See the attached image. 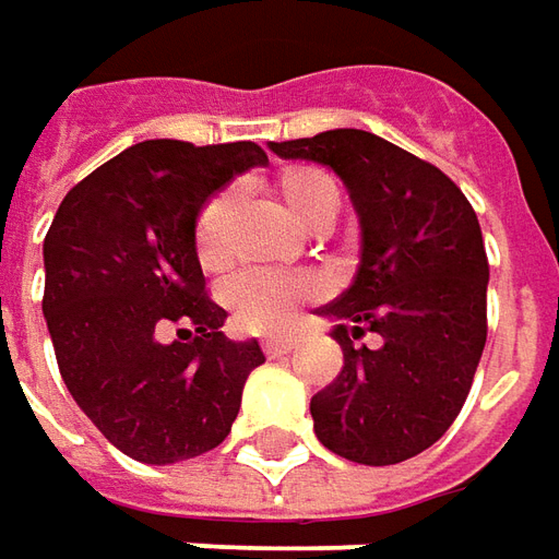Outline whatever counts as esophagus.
<instances>
[{
	"label": "esophagus",
	"instance_id": "34e87169",
	"mask_svg": "<svg viewBox=\"0 0 559 559\" xmlns=\"http://www.w3.org/2000/svg\"><path fill=\"white\" fill-rule=\"evenodd\" d=\"M261 347H264V354L267 357H283L292 350V338H283V335H267V338L261 341Z\"/></svg>",
	"mask_w": 559,
	"mask_h": 559
}]
</instances>
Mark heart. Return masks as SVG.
<instances>
[{
    "instance_id": "b5f03b06",
    "label": "heart",
    "mask_w": 559,
    "mask_h": 559,
    "mask_svg": "<svg viewBox=\"0 0 559 559\" xmlns=\"http://www.w3.org/2000/svg\"><path fill=\"white\" fill-rule=\"evenodd\" d=\"M276 193L301 227L320 230L338 212V187L320 168L292 166L280 171ZM230 215L234 193L218 190L202 202L193 221V254L202 271L218 273L230 264ZM320 298V283L310 273L246 271L224 286V305L249 332H280L298 307Z\"/></svg>"
}]
</instances>
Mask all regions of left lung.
I'll return each mask as SVG.
<instances>
[{
    "label": "left lung",
    "instance_id": "8db88e82",
    "mask_svg": "<svg viewBox=\"0 0 559 559\" xmlns=\"http://www.w3.org/2000/svg\"><path fill=\"white\" fill-rule=\"evenodd\" d=\"M271 150L332 168L362 236L350 288L320 307L344 366L310 400L313 430L347 462H406L455 421L483 357L489 261L477 212L440 168L372 131H320ZM366 334L377 344L359 345Z\"/></svg>",
    "mask_w": 559,
    "mask_h": 559
}]
</instances>
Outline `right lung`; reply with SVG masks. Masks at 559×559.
<instances>
[{
	"label": "right lung",
	"mask_w": 559,
	"mask_h": 559,
	"mask_svg": "<svg viewBox=\"0 0 559 559\" xmlns=\"http://www.w3.org/2000/svg\"><path fill=\"white\" fill-rule=\"evenodd\" d=\"M254 166L267 153L252 141H141L82 178L45 234L43 313L63 384L134 462L224 443L264 362L258 341L221 332L227 310L205 295L193 254L202 202Z\"/></svg>",
	"instance_id": "1"
}]
</instances>
